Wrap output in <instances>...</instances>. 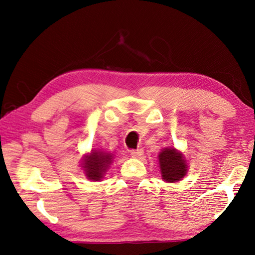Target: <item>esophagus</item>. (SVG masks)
<instances>
[{
	"mask_svg": "<svg viewBox=\"0 0 255 255\" xmlns=\"http://www.w3.org/2000/svg\"><path fill=\"white\" fill-rule=\"evenodd\" d=\"M143 154H144V150L143 149H135V150H131V152H130L131 156L135 157V158L143 156Z\"/></svg>",
	"mask_w": 255,
	"mask_h": 255,
	"instance_id": "1",
	"label": "esophagus"
}]
</instances>
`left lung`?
I'll return each mask as SVG.
<instances>
[{"mask_svg": "<svg viewBox=\"0 0 255 255\" xmlns=\"http://www.w3.org/2000/svg\"><path fill=\"white\" fill-rule=\"evenodd\" d=\"M158 164L164 182L175 183L182 180L188 173V163L182 152L175 147L163 148L158 153Z\"/></svg>", "mask_w": 255, "mask_h": 255, "instance_id": "8db88e82", "label": "left lung"}]
</instances>
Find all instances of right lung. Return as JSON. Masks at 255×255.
Wrapping results in <instances>:
<instances>
[{"instance_id":"right-lung-1","label":"right lung","mask_w":255,"mask_h":255,"mask_svg":"<svg viewBox=\"0 0 255 255\" xmlns=\"http://www.w3.org/2000/svg\"><path fill=\"white\" fill-rule=\"evenodd\" d=\"M114 162V154L103 148H92L81 158V167L86 179L91 181H102L107 171Z\"/></svg>"}]
</instances>
